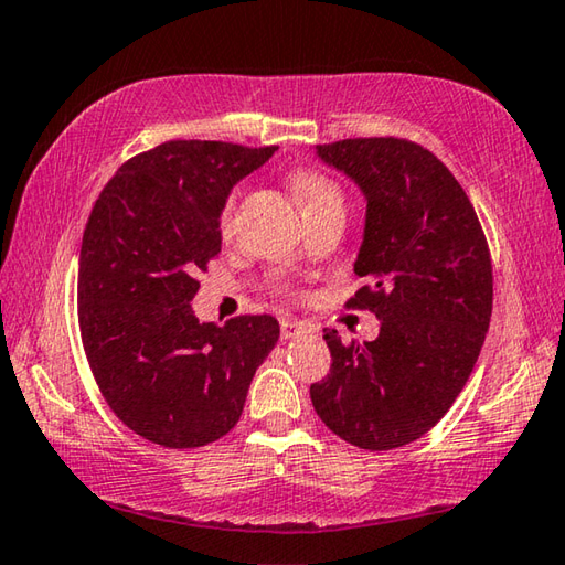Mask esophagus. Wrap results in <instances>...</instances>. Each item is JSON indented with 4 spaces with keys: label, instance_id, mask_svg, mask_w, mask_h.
Returning a JSON list of instances; mask_svg holds the SVG:
<instances>
[{
    "label": "esophagus",
    "instance_id": "obj_1",
    "mask_svg": "<svg viewBox=\"0 0 565 565\" xmlns=\"http://www.w3.org/2000/svg\"><path fill=\"white\" fill-rule=\"evenodd\" d=\"M303 333H311L309 323L296 321V318H284V321H281V338H284V341H289V338H296V335H303Z\"/></svg>",
    "mask_w": 565,
    "mask_h": 565
}]
</instances>
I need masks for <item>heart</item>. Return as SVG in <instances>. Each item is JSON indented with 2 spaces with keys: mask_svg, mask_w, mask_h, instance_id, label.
<instances>
[{
  "mask_svg": "<svg viewBox=\"0 0 565 565\" xmlns=\"http://www.w3.org/2000/svg\"><path fill=\"white\" fill-rule=\"evenodd\" d=\"M294 190H296V198L301 200L303 210L306 207H313L318 202H326V200H341V192L333 182H328L326 178L316 175V172L309 170H301L294 175ZM232 214H234V198L227 200L222 210V227L227 230L232 224Z\"/></svg>",
  "mask_w": 565,
  "mask_h": 565,
  "instance_id": "obj_1",
  "label": "heart"
}]
</instances>
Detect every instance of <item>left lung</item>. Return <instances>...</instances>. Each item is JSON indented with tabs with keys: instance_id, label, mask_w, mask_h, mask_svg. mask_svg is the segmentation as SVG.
Masks as SVG:
<instances>
[{
	"instance_id": "left-lung-1",
	"label": "left lung",
	"mask_w": 565,
	"mask_h": 565,
	"mask_svg": "<svg viewBox=\"0 0 565 565\" xmlns=\"http://www.w3.org/2000/svg\"><path fill=\"white\" fill-rule=\"evenodd\" d=\"M365 198L355 294L381 321L375 341L326 328L331 373L311 385L326 427L371 452L415 443L457 399L489 331L491 259L471 207L443 162L399 138L316 146Z\"/></svg>"
}]
</instances>
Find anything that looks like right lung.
Masks as SVG:
<instances>
[{"label":"right lung","instance_id":"obj_1","mask_svg":"<svg viewBox=\"0 0 565 565\" xmlns=\"http://www.w3.org/2000/svg\"><path fill=\"white\" fill-rule=\"evenodd\" d=\"M220 140H170L130 158L90 212L78 259V323L113 413L170 449L237 425L252 377L279 341L274 316L200 321L198 271L222 252L234 184L274 156Z\"/></svg>","mask_w":565,"mask_h":565}]
</instances>
